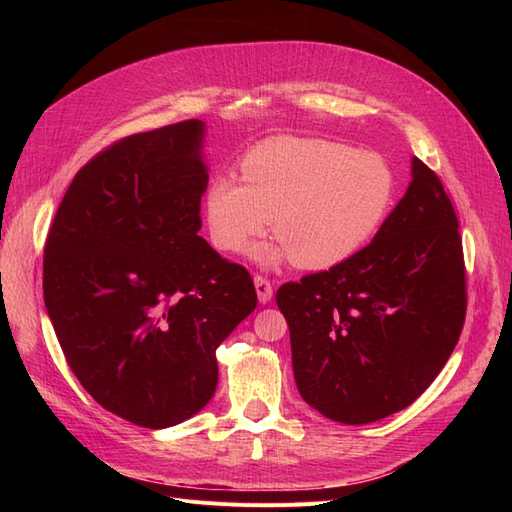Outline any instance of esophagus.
Wrapping results in <instances>:
<instances>
[{
	"label": "esophagus",
	"instance_id": "34e87169",
	"mask_svg": "<svg viewBox=\"0 0 512 512\" xmlns=\"http://www.w3.org/2000/svg\"><path fill=\"white\" fill-rule=\"evenodd\" d=\"M254 286H256L258 301H260V303H269L271 297H273V286H271V282L267 280V277L256 275V277H254Z\"/></svg>",
	"mask_w": 512,
	"mask_h": 512
}]
</instances>
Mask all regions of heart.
<instances>
[{
  "label": "heart",
  "mask_w": 512,
  "mask_h": 512,
  "mask_svg": "<svg viewBox=\"0 0 512 512\" xmlns=\"http://www.w3.org/2000/svg\"><path fill=\"white\" fill-rule=\"evenodd\" d=\"M241 175L243 183L218 177L207 188L209 237L222 252H241L271 220L280 241L254 250L267 265H342L374 241L397 200L389 162L327 138L271 136L247 151Z\"/></svg>",
  "instance_id": "heart-1"
}]
</instances>
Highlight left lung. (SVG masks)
Masks as SVG:
<instances>
[{"label": "left lung", "mask_w": 512, "mask_h": 512, "mask_svg": "<svg viewBox=\"0 0 512 512\" xmlns=\"http://www.w3.org/2000/svg\"><path fill=\"white\" fill-rule=\"evenodd\" d=\"M301 397L331 421L365 425L408 408L446 365L466 318L459 222L438 175L412 181L367 247L275 294Z\"/></svg>", "instance_id": "1"}]
</instances>
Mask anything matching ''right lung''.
<instances>
[{"label":"right lung","mask_w":512,"mask_h":512,"mask_svg":"<svg viewBox=\"0 0 512 512\" xmlns=\"http://www.w3.org/2000/svg\"><path fill=\"white\" fill-rule=\"evenodd\" d=\"M205 132L188 119L87 162L44 247V305L83 389L126 421L164 429L203 410L215 350L250 316V273L198 235Z\"/></svg>","instance_id":"1"}]
</instances>
